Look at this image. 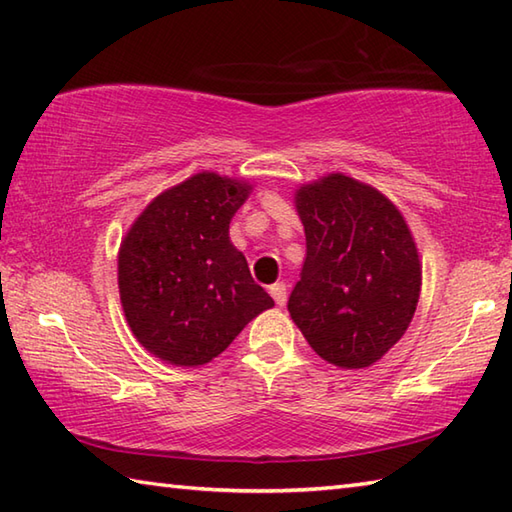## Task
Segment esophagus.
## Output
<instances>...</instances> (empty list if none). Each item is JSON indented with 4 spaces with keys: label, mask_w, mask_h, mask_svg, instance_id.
I'll return each instance as SVG.
<instances>
[{
    "label": "esophagus",
    "mask_w": 512,
    "mask_h": 512,
    "mask_svg": "<svg viewBox=\"0 0 512 512\" xmlns=\"http://www.w3.org/2000/svg\"><path fill=\"white\" fill-rule=\"evenodd\" d=\"M270 295H273V299H275V303H277L279 308L286 306L288 292H286V286H284V284H273V286H270Z\"/></svg>",
    "instance_id": "34e87169"
}]
</instances>
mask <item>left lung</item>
Returning a JSON list of instances; mask_svg holds the SVG:
<instances>
[{"label":"left lung","mask_w":512,"mask_h":512,"mask_svg":"<svg viewBox=\"0 0 512 512\" xmlns=\"http://www.w3.org/2000/svg\"><path fill=\"white\" fill-rule=\"evenodd\" d=\"M295 206L308 250L290 317L323 361L374 365L407 332L420 299L422 264L405 217L345 173L301 184Z\"/></svg>","instance_id":"obj_1"}]
</instances>
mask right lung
<instances>
[{"instance_id":"right-lung-1","label":"right lung","mask_w":512,"mask_h":512,"mask_svg":"<svg viewBox=\"0 0 512 512\" xmlns=\"http://www.w3.org/2000/svg\"><path fill=\"white\" fill-rule=\"evenodd\" d=\"M253 191L200 171L151 200L118 250V292L138 343L160 361L200 367L275 301L257 286L228 224Z\"/></svg>"}]
</instances>
